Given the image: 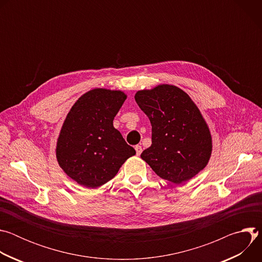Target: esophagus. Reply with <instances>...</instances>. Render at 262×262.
<instances>
[{
    "mask_svg": "<svg viewBox=\"0 0 262 262\" xmlns=\"http://www.w3.org/2000/svg\"><path fill=\"white\" fill-rule=\"evenodd\" d=\"M135 149H136V152H137V156H140L141 154H142V146H140V145H136L135 146Z\"/></svg>",
    "mask_w": 262,
    "mask_h": 262,
    "instance_id": "esophagus-1",
    "label": "esophagus"
}]
</instances>
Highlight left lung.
<instances>
[{
	"instance_id": "obj_1",
	"label": "left lung",
	"mask_w": 262,
	"mask_h": 262,
	"mask_svg": "<svg viewBox=\"0 0 262 262\" xmlns=\"http://www.w3.org/2000/svg\"><path fill=\"white\" fill-rule=\"evenodd\" d=\"M135 99L152 126V144L142 152V160L175 184L203 170L211 155V136L191 97L178 87L160 85L138 91Z\"/></svg>"
}]
</instances>
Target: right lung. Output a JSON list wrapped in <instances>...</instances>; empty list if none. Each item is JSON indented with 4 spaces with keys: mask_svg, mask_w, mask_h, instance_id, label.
<instances>
[{
    "mask_svg": "<svg viewBox=\"0 0 262 262\" xmlns=\"http://www.w3.org/2000/svg\"><path fill=\"white\" fill-rule=\"evenodd\" d=\"M125 99L121 91L93 89L82 95L66 116L57 142V160L71 179L86 188H98L115 177L136 155L113 126Z\"/></svg>",
    "mask_w": 262,
    "mask_h": 262,
    "instance_id": "add662e5",
    "label": "right lung"
}]
</instances>
